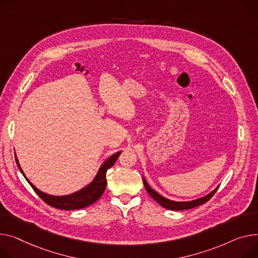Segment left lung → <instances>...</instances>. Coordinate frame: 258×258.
<instances>
[{
  "label": "left lung",
  "instance_id": "1",
  "mask_svg": "<svg viewBox=\"0 0 258 258\" xmlns=\"http://www.w3.org/2000/svg\"><path fill=\"white\" fill-rule=\"evenodd\" d=\"M143 183H144V186L146 188L147 193L156 200L159 204H161L163 208L167 209V210H171V211H182V210H190V209H193V208H196V207H199V205L205 203L207 201H209L213 196L214 194L217 192V190L219 188V186H217L214 191H212L210 194L205 195L204 197H201V198H198V199H195V200H192V201H173V200H170L168 198H165L164 196L160 195L158 192H156L153 190L152 187L149 186V184L147 183L146 179L143 177Z\"/></svg>",
  "mask_w": 258,
  "mask_h": 258
}]
</instances>
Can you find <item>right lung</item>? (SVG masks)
Listing matches in <instances>:
<instances>
[{
	"mask_svg": "<svg viewBox=\"0 0 258 258\" xmlns=\"http://www.w3.org/2000/svg\"><path fill=\"white\" fill-rule=\"evenodd\" d=\"M121 151H118L107 160L105 163L100 166V168L97 171V174L93 178V180L86 185L85 187L81 188L80 191L75 192L70 195H64V196H54V195H48L34 185L25 175L24 171L21 168V165L19 163V160L16 158L15 154V161L17 164V167L21 170L22 174L25 176L27 181L30 183V185L33 187V190L36 192V194L48 205L59 210H64V211H73V210H80L87 208L89 205L93 204L95 201H97L101 195L104 194L106 186H107V178H106V173L107 170L110 169L120 156Z\"/></svg>",
	"mask_w": 258,
	"mask_h": 258,
	"instance_id": "right-lung-1",
	"label": "right lung"
}]
</instances>
